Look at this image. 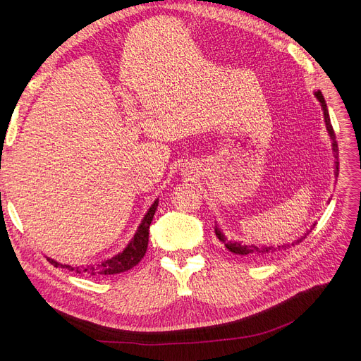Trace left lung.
<instances>
[{"instance_id":"obj_1","label":"left lung","mask_w":361,"mask_h":361,"mask_svg":"<svg viewBox=\"0 0 361 361\" xmlns=\"http://www.w3.org/2000/svg\"><path fill=\"white\" fill-rule=\"evenodd\" d=\"M314 94H316V98L319 99V102H320V105H322V109H324V117H325L326 128H328V133H329V136H331V139H332V149H334L335 158L338 159V143H336L334 127H332V124H331V118H329V112H328V108H326L325 98H324V94H322V92H319V90H317ZM338 166H339V162L336 161V162H335V173H336V176H338V171H339ZM314 225H316V224H313V226H314ZM215 233H216L218 238L225 244V247L228 249L231 253L240 255V256L255 257V259H267V257H269V256H272V255H275V253H278V252L287 250L288 247H291V245L300 244L302 240H305V238L309 235L310 231L306 233L302 237H300L298 240H295L294 243H291V245H290V244H288V245L282 244V245H278V247H272V245H267V247H263V245H245V244H241V243H237V241H226L225 235H224L218 228L215 230Z\"/></svg>"}]
</instances>
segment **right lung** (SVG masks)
<instances>
[{"label": "right lung", "instance_id": "add662e5", "mask_svg": "<svg viewBox=\"0 0 361 361\" xmlns=\"http://www.w3.org/2000/svg\"><path fill=\"white\" fill-rule=\"evenodd\" d=\"M157 206L158 200L154 202V204L150 206V209L145 215L140 226L137 228L135 237L130 241L127 247L118 253L117 256H114L112 259H108L102 263L98 264H89V267H82V268H73L68 267V264H61L56 263L52 259H48L49 263H52L54 267H61L67 271H75L78 274H86V275H94V276H105V275H116L126 272L131 268H135L136 264L142 260V257L146 253L147 249V241H149V226L152 219H154V215L157 212Z\"/></svg>", "mask_w": 361, "mask_h": 361}]
</instances>
